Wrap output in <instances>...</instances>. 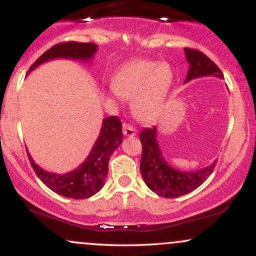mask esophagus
I'll use <instances>...</instances> for the list:
<instances>
[{"label": "esophagus", "mask_w": 256, "mask_h": 256, "mask_svg": "<svg viewBox=\"0 0 256 256\" xmlns=\"http://www.w3.org/2000/svg\"><path fill=\"white\" fill-rule=\"evenodd\" d=\"M122 134H124V136L126 137H132L136 134V128H134L131 124H125L122 125Z\"/></svg>", "instance_id": "1"}]
</instances>
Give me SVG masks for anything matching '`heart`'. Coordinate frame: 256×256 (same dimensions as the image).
<instances>
[{
	"label": "heart",
	"mask_w": 256,
	"mask_h": 256,
	"mask_svg": "<svg viewBox=\"0 0 256 256\" xmlns=\"http://www.w3.org/2000/svg\"><path fill=\"white\" fill-rule=\"evenodd\" d=\"M174 83V71L168 62L140 58L125 64L114 74L112 89L119 98L132 100L137 119H154L165 104Z\"/></svg>",
	"instance_id": "1"
}]
</instances>
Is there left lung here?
Wrapping results in <instances>:
<instances>
[{
    "instance_id": "1",
    "label": "left lung",
    "mask_w": 256,
    "mask_h": 256,
    "mask_svg": "<svg viewBox=\"0 0 256 256\" xmlns=\"http://www.w3.org/2000/svg\"><path fill=\"white\" fill-rule=\"evenodd\" d=\"M184 52L190 64L185 83L207 76L224 78L219 67L210 58L206 56L204 52L190 48H184ZM156 134V126L143 128L140 134L143 148L140 158V174L152 192L167 198H179L192 192L212 174L216 161L208 167L192 172H182L172 167L164 158Z\"/></svg>"
}]
</instances>
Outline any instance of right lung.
I'll use <instances>...</instances> for the list:
<instances>
[{
  "instance_id": "add662e5",
  "label": "right lung",
  "mask_w": 256,
  "mask_h": 256,
  "mask_svg": "<svg viewBox=\"0 0 256 256\" xmlns=\"http://www.w3.org/2000/svg\"><path fill=\"white\" fill-rule=\"evenodd\" d=\"M98 52L95 43L66 42L52 46L43 55H40L28 70V74L37 68L40 64L54 58H72L77 61H91ZM122 142V122L118 116H108L102 122L100 134L92 146L90 154L77 168L71 172L58 174L48 172L40 167L28 152L32 168L36 172L37 177L43 182L49 189L58 195L68 198H88L95 195L102 189L108 174V161Z\"/></svg>"
}]
</instances>
